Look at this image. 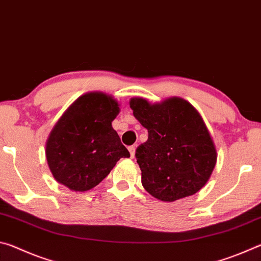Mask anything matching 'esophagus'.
<instances>
[{"label": "esophagus", "mask_w": 261, "mask_h": 261, "mask_svg": "<svg viewBox=\"0 0 261 261\" xmlns=\"http://www.w3.org/2000/svg\"><path fill=\"white\" fill-rule=\"evenodd\" d=\"M127 149H129V152H130V156L134 158L135 152H136V147L135 146H129V147H127Z\"/></svg>", "instance_id": "obj_1"}]
</instances>
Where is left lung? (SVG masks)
<instances>
[{
	"label": "left lung",
	"mask_w": 261,
	"mask_h": 261,
	"mask_svg": "<svg viewBox=\"0 0 261 261\" xmlns=\"http://www.w3.org/2000/svg\"><path fill=\"white\" fill-rule=\"evenodd\" d=\"M148 139L136 149L145 190L162 201L192 196L204 187L216 163V149L199 113L180 98L151 105L130 101Z\"/></svg>",
	"instance_id": "8db88e82"
}]
</instances>
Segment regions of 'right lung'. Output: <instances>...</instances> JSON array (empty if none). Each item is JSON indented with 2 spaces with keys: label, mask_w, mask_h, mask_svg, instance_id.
I'll return each instance as SVG.
<instances>
[{
  "label": "right lung",
  "mask_w": 261,
  "mask_h": 261,
  "mask_svg": "<svg viewBox=\"0 0 261 261\" xmlns=\"http://www.w3.org/2000/svg\"><path fill=\"white\" fill-rule=\"evenodd\" d=\"M120 112L112 96L99 92L81 96L63 114L46 144L48 166L57 182L87 191L106 178L130 153L112 122Z\"/></svg>",
  "instance_id": "1"
}]
</instances>
